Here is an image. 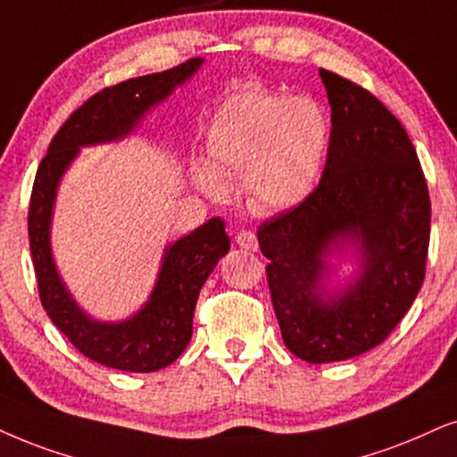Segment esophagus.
Wrapping results in <instances>:
<instances>
[{
  "mask_svg": "<svg viewBox=\"0 0 457 457\" xmlns=\"http://www.w3.org/2000/svg\"><path fill=\"white\" fill-rule=\"evenodd\" d=\"M236 245H238L240 248H245V251H257V236L253 232H248V229H242V232H238V236H236Z\"/></svg>",
  "mask_w": 457,
  "mask_h": 457,
  "instance_id": "34e87169",
  "label": "esophagus"
}]
</instances>
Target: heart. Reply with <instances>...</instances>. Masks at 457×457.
<instances>
[{
  "label": "heart",
  "instance_id": "heart-1",
  "mask_svg": "<svg viewBox=\"0 0 457 457\" xmlns=\"http://www.w3.org/2000/svg\"><path fill=\"white\" fill-rule=\"evenodd\" d=\"M331 122L308 96L251 88L228 96L206 132L209 169L195 181L221 195L217 177H245L248 198L263 211L291 209L308 198L325 166Z\"/></svg>",
  "mask_w": 457,
  "mask_h": 457
}]
</instances>
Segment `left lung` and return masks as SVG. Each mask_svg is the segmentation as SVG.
Masks as SVG:
<instances>
[{"instance_id": "obj_1", "label": "left lung", "mask_w": 457, "mask_h": 457, "mask_svg": "<svg viewBox=\"0 0 457 457\" xmlns=\"http://www.w3.org/2000/svg\"><path fill=\"white\" fill-rule=\"evenodd\" d=\"M331 105L325 170L308 198L259 225L282 342L302 361H348L392 333L426 276L430 195L407 130L378 96L320 69ZM354 244L361 274L328 296L326 257Z\"/></svg>"}]
</instances>
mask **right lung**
I'll return each instance as SVG.
<instances>
[{
    "instance_id": "add662e5",
    "label": "right lung",
    "mask_w": 457,
    "mask_h": 457,
    "mask_svg": "<svg viewBox=\"0 0 457 457\" xmlns=\"http://www.w3.org/2000/svg\"><path fill=\"white\" fill-rule=\"evenodd\" d=\"M200 65L202 59H189L166 71L126 79L92 95L52 138L33 181L29 246L46 314L84 356L120 371H158L187 348L200 288L229 251L225 223L215 217L166 246L149 302L129 320L99 322L79 310L52 259L50 223L56 189L79 147L130 135L143 115L192 78Z\"/></svg>"
}]
</instances>
